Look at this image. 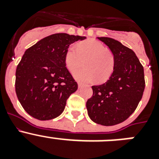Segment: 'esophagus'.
<instances>
[{"instance_id":"obj_1","label":"esophagus","mask_w":159,"mask_h":159,"mask_svg":"<svg viewBox=\"0 0 159 159\" xmlns=\"http://www.w3.org/2000/svg\"><path fill=\"white\" fill-rule=\"evenodd\" d=\"M78 87H79V88H81L83 87V84H79Z\"/></svg>"}]
</instances>
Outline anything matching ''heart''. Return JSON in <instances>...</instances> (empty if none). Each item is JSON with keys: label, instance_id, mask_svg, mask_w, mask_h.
<instances>
[{"label": "heart", "instance_id": "b5f03b06", "mask_svg": "<svg viewBox=\"0 0 159 159\" xmlns=\"http://www.w3.org/2000/svg\"><path fill=\"white\" fill-rule=\"evenodd\" d=\"M87 60L85 67L74 73V77L82 83L96 80L104 83L110 78L115 67V58L110 51L101 42L88 40L77 45L71 46L65 54V64L67 69L74 72L82 67L84 60Z\"/></svg>", "mask_w": 159, "mask_h": 159}]
</instances>
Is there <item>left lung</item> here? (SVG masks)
Returning <instances> with one entry per match:
<instances>
[{
    "label": "left lung",
    "instance_id": "left-lung-1",
    "mask_svg": "<svg viewBox=\"0 0 159 159\" xmlns=\"http://www.w3.org/2000/svg\"><path fill=\"white\" fill-rule=\"evenodd\" d=\"M115 58V67L104 84L92 86L87 101L90 119L98 124L114 126L128 119L137 107L145 88L144 70L131 49L109 37H98Z\"/></svg>",
    "mask_w": 159,
    "mask_h": 159
}]
</instances>
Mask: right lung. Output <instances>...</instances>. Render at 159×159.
Returning <instances> with one entry per match:
<instances>
[{
  "label": "right lung",
  "mask_w": 159,
  "mask_h": 159,
  "mask_svg": "<svg viewBox=\"0 0 159 159\" xmlns=\"http://www.w3.org/2000/svg\"><path fill=\"white\" fill-rule=\"evenodd\" d=\"M85 36L57 33L25 51L16 71V93L29 115L49 120L64 111L66 102L78 88L66 67L65 54L71 43Z\"/></svg>",
  "instance_id": "obj_1"
}]
</instances>
